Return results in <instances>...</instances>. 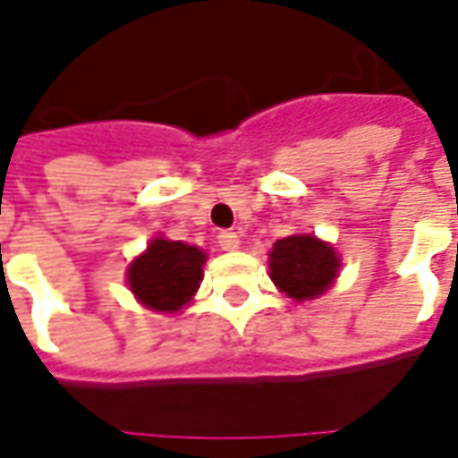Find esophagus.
Masks as SVG:
<instances>
[{
    "mask_svg": "<svg viewBox=\"0 0 458 458\" xmlns=\"http://www.w3.org/2000/svg\"><path fill=\"white\" fill-rule=\"evenodd\" d=\"M219 247L224 252H234L239 250V234L237 232H221L219 234Z\"/></svg>",
    "mask_w": 458,
    "mask_h": 458,
    "instance_id": "esophagus-1",
    "label": "esophagus"
}]
</instances>
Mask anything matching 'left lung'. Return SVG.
<instances>
[{
  "label": "left lung",
  "mask_w": 458,
  "mask_h": 458,
  "mask_svg": "<svg viewBox=\"0 0 458 458\" xmlns=\"http://www.w3.org/2000/svg\"><path fill=\"white\" fill-rule=\"evenodd\" d=\"M342 259L336 250L313 234L277 239L270 252V277L293 301H313L339 275Z\"/></svg>",
  "instance_id": "obj_1"
}]
</instances>
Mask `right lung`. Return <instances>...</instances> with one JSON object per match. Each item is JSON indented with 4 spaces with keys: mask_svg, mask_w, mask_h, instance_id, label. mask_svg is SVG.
<instances>
[{
    "mask_svg": "<svg viewBox=\"0 0 458 458\" xmlns=\"http://www.w3.org/2000/svg\"><path fill=\"white\" fill-rule=\"evenodd\" d=\"M206 252L173 239H152L127 270L137 301L150 310L175 313L193 298L203 280Z\"/></svg>",
    "mask_w": 458,
    "mask_h": 458,
    "instance_id": "obj_1",
    "label": "right lung"
}]
</instances>
